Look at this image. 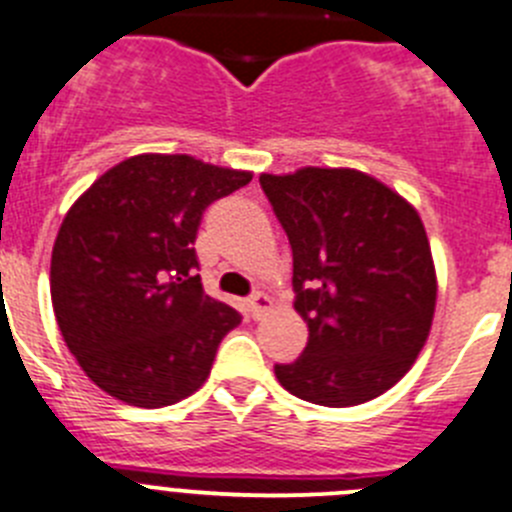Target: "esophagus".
Listing matches in <instances>:
<instances>
[{"mask_svg":"<svg viewBox=\"0 0 512 512\" xmlns=\"http://www.w3.org/2000/svg\"><path fill=\"white\" fill-rule=\"evenodd\" d=\"M247 311H250L252 319H262V316L270 311V298H267L265 293H260V290H257V293H252V296H250V301H247Z\"/></svg>","mask_w":512,"mask_h":512,"instance_id":"obj_1","label":"esophagus"}]
</instances>
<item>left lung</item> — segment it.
Masks as SVG:
<instances>
[{
  "mask_svg": "<svg viewBox=\"0 0 512 512\" xmlns=\"http://www.w3.org/2000/svg\"><path fill=\"white\" fill-rule=\"evenodd\" d=\"M293 250L296 311L308 344L275 365L288 393L329 408L367 403L411 370L431 331L436 273L421 216L352 168L262 173Z\"/></svg>",
  "mask_w": 512,
  "mask_h": 512,
  "instance_id": "left-lung-1",
  "label": "left lung"
}]
</instances>
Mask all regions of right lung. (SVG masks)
<instances>
[{
    "mask_svg": "<svg viewBox=\"0 0 512 512\" xmlns=\"http://www.w3.org/2000/svg\"><path fill=\"white\" fill-rule=\"evenodd\" d=\"M250 181L191 155H135L71 206L50 298L68 349L104 393L160 408L204 385L242 316L204 293L193 242L206 206Z\"/></svg>",
    "mask_w": 512,
    "mask_h": 512,
    "instance_id": "add662e5",
    "label": "right lung"
}]
</instances>
